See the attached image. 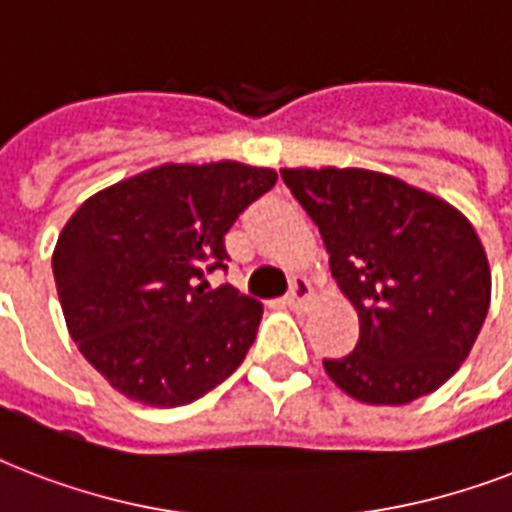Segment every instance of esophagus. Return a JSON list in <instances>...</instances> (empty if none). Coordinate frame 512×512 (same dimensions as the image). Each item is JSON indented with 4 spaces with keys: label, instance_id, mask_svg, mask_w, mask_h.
I'll return each instance as SVG.
<instances>
[{
    "label": "esophagus",
    "instance_id": "34e87169",
    "mask_svg": "<svg viewBox=\"0 0 512 512\" xmlns=\"http://www.w3.org/2000/svg\"><path fill=\"white\" fill-rule=\"evenodd\" d=\"M287 305L295 313L308 311V305H311V284L305 279H297L295 284H292V292L287 295Z\"/></svg>",
    "mask_w": 512,
    "mask_h": 512
}]
</instances>
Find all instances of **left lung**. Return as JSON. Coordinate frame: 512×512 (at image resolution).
I'll return each instance as SVG.
<instances>
[{
	"label": "left lung",
	"mask_w": 512,
	"mask_h": 512,
	"mask_svg": "<svg viewBox=\"0 0 512 512\" xmlns=\"http://www.w3.org/2000/svg\"><path fill=\"white\" fill-rule=\"evenodd\" d=\"M319 225L329 268L358 313V342L324 361L342 393L369 406L428 396L468 358L492 303L476 228L449 201L361 167H284Z\"/></svg>",
	"instance_id": "obj_1"
}]
</instances>
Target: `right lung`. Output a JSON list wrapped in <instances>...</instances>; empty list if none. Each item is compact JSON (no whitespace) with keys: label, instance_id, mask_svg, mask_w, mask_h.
<instances>
[{"label":"right lung","instance_id":"obj_1","mask_svg":"<svg viewBox=\"0 0 512 512\" xmlns=\"http://www.w3.org/2000/svg\"><path fill=\"white\" fill-rule=\"evenodd\" d=\"M276 170L241 162L159 164L92 193L68 217L52 273L68 335L130 401L191 404L255 342L263 305L209 289L225 233L271 191Z\"/></svg>","mask_w":512,"mask_h":512}]
</instances>
